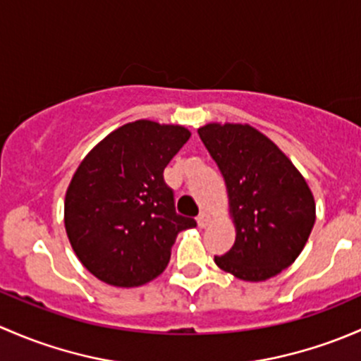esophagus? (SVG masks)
Instances as JSON below:
<instances>
[{"instance_id":"34e87169","label":"esophagus","mask_w":361,"mask_h":361,"mask_svg":"<svg viewBox=\"0 0 361 361\" xmlns=\"http://www.w3.org/2000/svg\"><path fill=\"white\" fill-rule=\"evenodd\" d=\"M196 222H198L200 228H208V226H210V222H212L210 214H208V212H200V215H198V219H196Z\"/></svg>"}]
</instances>
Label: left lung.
Returning a JSON list of instances; mask_svg holds the SVG:
<instances>
[{
	"instance_id": "8db88e82",
	"label": "left lung",
	"mask_w": 361,
	"mask_h": 361,
	"mask_svg": "<svg viewBox=\"0 0 361 361\" xmlns=\"http://www.w3.org/2000/svg\"><path fill=\"white\" fill-rule=\"evenodd\" d=\"M200 139L226 182L236 240L214 261L243 281H266L295 262L314 221V196L287 154L248 123H207Z\"/></svg>"
}]
</instances>
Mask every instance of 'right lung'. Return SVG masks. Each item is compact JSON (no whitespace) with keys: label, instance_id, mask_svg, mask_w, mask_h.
Masks as SVG:
<instances>
[{"label":"right lung","instance_id":"1","mask_svg":"<svg viewBox=\"0 0 361 361\" xmlns=\"http://www.w3.org/2000/svg\"><path fill=\"white\" fill-rule=\"evenodd\" d=\"M191 137L185 126L137 120L83 158L64 200V226L80 262L113 287L149 283L169 266L176 238L196 226L176 214L163 170Z\"/></svg>","mask_w":361,"mask_h":361}]
</instances>
